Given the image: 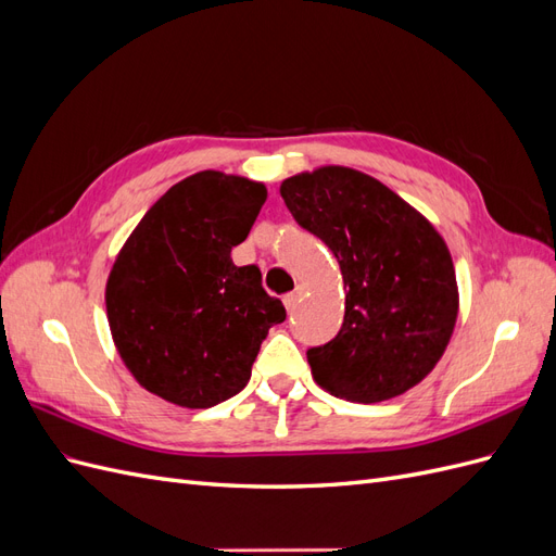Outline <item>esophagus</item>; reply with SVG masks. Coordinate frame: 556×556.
<instances>
[{
	"mask_svg": "<svg viewBox=\"0 0 556 556\" xmlns=\"http://www.w3.org/2000/svg\"><path fill=\"white\" fill-rule=\"evenodd\" d=\"M299 296H301V290H294V292H290V294H285V308H288L290 313L296 308V304H299Z\"/></svg>",
	"mask_w": 556,
	"mask_h": 556,
	"instance_id": "esophagus-1",
	"label": "esophagus"
}]
</instances>
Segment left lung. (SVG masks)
<instances>
[{
	"label": "left lung",
	"instance_id": "left-lung-1",
	"mask_svg": "<svg viewBox=\"0 0 556 556\" xmlns=\"http://www.w3.org/2000/svg\"><path fill=\"white\" fill-rule=\"evenodd\" d=\"M280 194L329 245L345 285L341 331L306 352L313 380L355 403L410 390L443 357L457 323V278L441 233L380 180L345 166L292 176Z\"/></svg>",
	"mask_w": 556,
	"mask_h": 556
}]
</instances>
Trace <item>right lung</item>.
Returning <instances> with one entry per match:
<instances>
[{
	"label": "right lung",
	"instance_id": "1",
	"mask_svg": "<svg viewBox=\"0 0 556 556\" xmlns=\"http://www.w3.org/2000/svg\"><path fill=\"white\" fill-rule=\"evenodd\" d=\"M264 201L262 182L199 172L150 206L115 257L109 327L148 392L211 408L248 384L268 329L288 315L255 264L231 262Z\"/></svg>",
	"mask_w": 556,
	"mask_h": 556
}]
</instances>
